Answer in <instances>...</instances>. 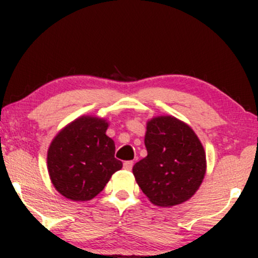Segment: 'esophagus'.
I'll use <instances>...</instances> for the list:
<instances>
[{"label": "esophagus", "mask_w": 258, "mask_h": 258, "mask_svg": "<svg viewBox=\"0 0 258 258\" xmlns=\"http://www.w3.org/2000/svg\"><path fill=\"white\" fill-rule=\"evenodd\" d=\"M132 167H134V162H132V161H126V162L123 163V168H124V170L131 171Z\"/></svg>", "instance_id": "obj_1"}]
</instances>
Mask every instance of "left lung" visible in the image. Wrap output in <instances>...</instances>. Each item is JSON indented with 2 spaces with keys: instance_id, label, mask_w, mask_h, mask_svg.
Listing matches in <instances>:
<instances>
[{
  "instance_id": "1",
  "label": "left lung",
  "mask_w": 258,
  "mask_h": 258,
  "mask_svg": "<svg viewBox=\"0 0 258 258\" xmlns=\"http://www.w3.org/2000/svg\"><path fill=\"white\" fill-rule=\"evenodd\" d=\"M146 130L147 156L132 168L140 188L160 207L189 200L206 173V153L199 137L172 116L150 119Z\"/></svg>"
}]
</instances>
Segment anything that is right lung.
Masks as SVG:
<instances>
[{
    "instance_id": "add662e5",
    "label": "right lung",
    "mask_w": 258,
    "mask_h": 258,
    "mask_svg": "<svg viewBox=\"0 0 258 258\" xmlns=\"http://www.w3.org/2000/svg\"><path fill=\"white\" fill-rule=\"evenodd\" d=\"M106 119L81 116L52 140L47 168L54 188L72 201H90L111 176L121 170L114 158V142L106 135Z\"/></svg>"
}]
</instances>
